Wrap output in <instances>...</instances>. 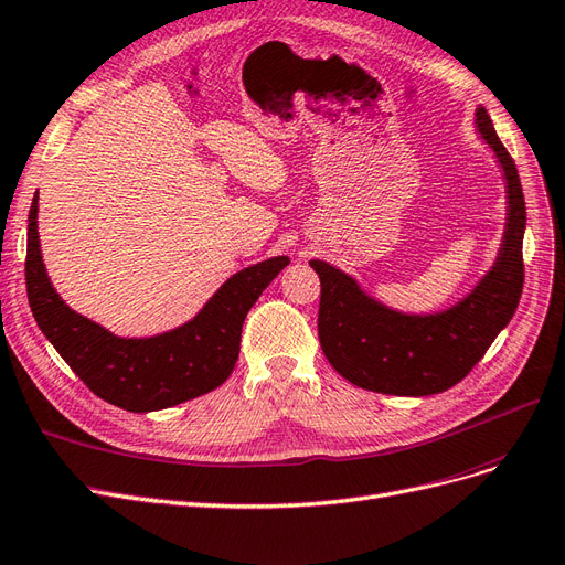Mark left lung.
<instances>
[{"mask_svg": "<svg viewBox=\"0 0 565 565\" xmlns=\"http://www.w3.org/2000/svg\"><path fill=\"white\" fill-rule=\"evenodd\" d=\"M477 129L498 154L509 206L498 263L462 302L441 315H398L361 294L340 269L309 260L321 281V350L361 390L396 396L446 392L477 366L516 312L523 290V190L516 163L483 107L477 110Z\"/></svg>", "mask_w": 565, "mask_h": 565, "instance_id": "obj_1", "label": "left lung"}]
</instances>
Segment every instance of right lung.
Masks as SVG:
<instances>
[{
  "label": "right lung",
  "mask_w": 565,
  "mask_h": 565,
  "mask_svg": "<svg viewBox=\"0 0 565 565\" xmlns=\"http://www.w3.org/2000/svg\"><path fill=\"white\" fill-rule=\"evenodd\" d=\"M28 223L25 284L34 321L90 392L131 413L171 408L221 387L239 359L248 309L290 263L279 256L236 271L185 326L124 340L72 312L53 290L40 250L38 194Z\"/></svg>",
  "instance_id": "add662e5"
}]
</instances>
